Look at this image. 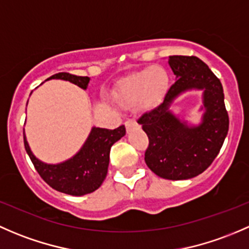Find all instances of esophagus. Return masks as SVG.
<instances>
[{
	"label": "esophagus",
	"mask_w": 249,
	"mask_h": 249,
	"mask_svg": "<svg viewBox=\"0 0 249 249\" xmlns=\"http://www.w3.org/2000/svg\"><path fill=\"white\" fill-rule=\"evenodd\" d=\"M124 125H125V128H127V130H129L130 128L134 127V125H135V121H134V120H132V119L127 120V121L124 122Z\"/></svg>",
	"instance_id": "obj_1"
}]
</instances>
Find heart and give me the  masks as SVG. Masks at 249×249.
<instances>
[{
	"label": "heart",
	"instance_id": "obj_1",
	"mask_svg": "<svg viewBox=\"0 0 249 249\" xmlns=\"http://www.w3.org/2000/svg\"><path fill=\"white\" fill-rule=\"evenodd\" d=\"M168 86L166 69L152 66L124 79L115 91L114 101L122 109H151L160 103Z\"/></svg>",
	"mask_w": 249,
	"mask_h": 249
}]
</instances>
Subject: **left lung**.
<instances>
[{
	"instance_id": "obj_1",
	"label": "left lung",
	"mask_w": 249,
	"mask_h": 249,
	"mask_svg": "<svg viewBox=\"0 0 249 249\" xmlns=\"http://www.w3.org/2000/svg\"><path fill=\"white\" fill-rule=\"evenodd\" d=\"M176 81L162 103L145 112L138 124L148 137L145 162L160 178L187 180L206 170L219 153L229 129L219 79L196 56H169ZM189 89H202L205 112L202 124L189 126L170 111L171 103Z\"/></svg>"
}]
</instances>
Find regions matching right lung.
Listing matches in <instances>:
<instances>
[{
	"label": "right lung",
	"mask_w": 249,
	"mask_h": 249,
	"mask_svg": "<svg viewBox=\"0 0 249 249\" xmlns=\"http://www.w3.org/2000/svg\"><path fill=\"white\" fill-rule=\"evenodd\" d=\"M50 79H61L86 89L89 86V76H78L69 73H57ZM125 134L124 125L116 129L92 128L89 138L78 153L71 160L58 164L43 163L31 151L24 133L25 150L32 160L36 170L51 188L69 194V196H85L101 187L106 180L109 166L110 148L117 140Z\"/></svg>",
	"instance_id": "obj_1"
}]
</instances>
